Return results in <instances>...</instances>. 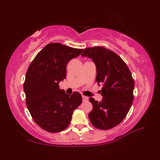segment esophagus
<instances>
[{"label": "esophagus", "mask_w": 160, "mask_h": 160, "mask_svg": "<svg viewBox=\"0 0 160 160\" xmlns=\"http://www.w3.org/2000/svg\"><path fill=\"white\" fill-rule=\"evenodd\" d=\"M82 100H83V101H84V102H85V101H87L88 100H89V98L87 97V96H83V95L82 96Z\"/></svg>", "instance_id": "34e87169"}]
</instances>
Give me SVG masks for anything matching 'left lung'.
Listing matches in <instances>:
<instances>
[{
  "label": "left lung",
  "mask_w": 160,
  "mask_h": 160,
  "mask_svg": "<svg viewBox=\"0 0 160 160\" xmlns=\"http://www.w3.org/2000/svg\"><path fill=\"white\" fill-rule=\"evenodd\" d=\"M96 64L98 85L102 84L101 102L89 98L93 109L89 113L93 127L107 130L118 125L127 116L133 101L134 80L121 58L104 47H89L81 54Z\"/></svg>",
  "instance_id": "8db88e82"
}]
</instances>
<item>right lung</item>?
Wrapping results in <instances>:
<instances>
[{"instance_id":"1","label":"right lung","mask_w":160,"mask_h":160,"mask_svg":"<svg viewBox=\"0 0 160 160\" xmlns=\"http://www.w3.org/2000/svg\"><path fill=\"white\" fill-rule=\"evenodd\" d=\"M82 51L58 42L49 43L30 64L24 82L26 104L33 120L44 130H64L73 111L82 103L80 93L68 95L60 89L59 82L66 78L68 62Z\"/></svg>"}]
</instances>
